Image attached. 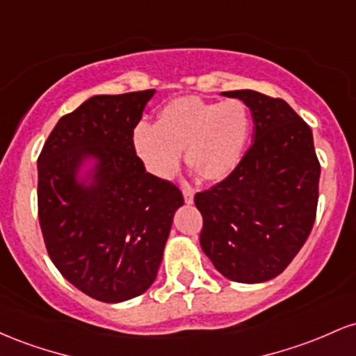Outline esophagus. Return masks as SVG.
I'll return each mask as SVG.
<instances>
[{"instance_id":"1","label":"esophagus","mask_w":356,"mask_h":356,"mask_svg":"<svg viewBox=\"0 0 356 356\" xmlns=\"http://www.w3.org/2000/svg\"><path fill=\"white\" fill-rule=\"evenodd\" d=\"M182 195H184V202H186V204H192V202H194V191H192L189 186L184 187Z\"/></svg>"}]
</instances>
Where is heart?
I'll return each instance as SVG.
<instances>
[{
	"mask_svg": "<svg viewBox=\"0 0 356 356\" xmlns=\"http://www.w3.org/2000/svg\"><path fill=\"white\" fill-rule=\"evenodd\" d=\"M252 129L244 102L174 99L161 110L157 124L140 122L134 147L150 174L167 179L187 147V162L207 181H222L239 165Z\"/></svg>",
	"mask_w": 356,
	"mask_h": 356,
	"instance_id": "heart-1",
	"label": "heart"
}]
</instances>
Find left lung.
Listing matches in <instances>:
<instances>
[{
  "label": "left lung",
  "instance_id": "left-lung-1",
  "mask_svg": "<svg viewBox=\"0 0 356 356\" xmlns=\"http://www.w3.org/2000/svg\"><path fill=\"white\" fill-rule=\"evenodd\" d=\"M251 110L252 145L222 182L197 192L201 248L236 283H264L284 271L312 232L320 162L308 124L281 99L254 90L220 93Z\"/></svg>",
  "mask_w": 356,
  "mask_h": 356
}]
</instances>
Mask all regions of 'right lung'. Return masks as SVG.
I'll list each match as a JSON object with an SVG mask.
<instances>
[{
    "instance_id": "obj_1",
    "label": "right lung",
    "mask_w": 356,
    "mask_h": 356,
    "mask_svg": "<svg viewBox=\"0 0 356 356\" xmlns=\"http://www.w3.org/2000/svg\"><path fill=\"white\" fill-rule=\"evenodd\" d=\"M155 90L95 95L61 117L38 157V218L53 264L105 303L152 286L175 211L174 184L145 172L134 129Z\"/></svg>"
}]
</instances>
